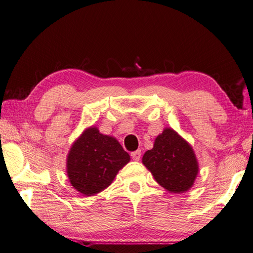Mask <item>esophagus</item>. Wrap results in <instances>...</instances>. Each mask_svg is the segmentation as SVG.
<instances>
[{
    "label": "esophagus",
    "mask_w": 253,
    "mask_h": 253,
    "mask_svg": "<svg viewBox=\"0 0 253 253\" xmlns=\"http://www.w3.org/2000/svg\"><path fill=\"white\" fill-rule=\"evenodd\" d=\"M130 156L134 161H139L140 160V156H142V153L140 151H135V152H131L130 153Z\"/></svg>",
    "instance_id": "1"
}]
</instances>
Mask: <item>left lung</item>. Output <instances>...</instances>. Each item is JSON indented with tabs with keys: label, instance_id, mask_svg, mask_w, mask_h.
<instances>
[{
	"label": "left lung",
	"instance_id": "8db88e82",
	"mask_svg": "<svg viewBox=\"0 0 253 253\" xmlns=\"http://www.w3.org/2000/svg\"><path fill=\"white\" fill-rule=\"evenodd\" d=\"M143 164L158 184L173 193L187 191L199 172L193 149L170 128L157 136L154 147L144 154Z\"/></svg>",
	"mask_w": 253,
	"mask_h": 253
}]
</instances>
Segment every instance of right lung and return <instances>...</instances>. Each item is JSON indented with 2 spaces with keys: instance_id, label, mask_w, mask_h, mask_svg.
<instances>
[{
  "instance_id": "add662e5",
  "label": "right lung",
  "mask_w": 253,
  "mask_h": 253,
  "mask_svg": "<svg viewBox=\"0 0 253 253\" xmlns=\"http://www.w3.org/2000/svg\"><path fill=\"white\" fill-rule=\"evenodd\" d=\"M129 160L116 139L91 127L72 145L67 161L68 177L77 191L90 196L109 186Z\"/></svg>"
}]
</instances>
